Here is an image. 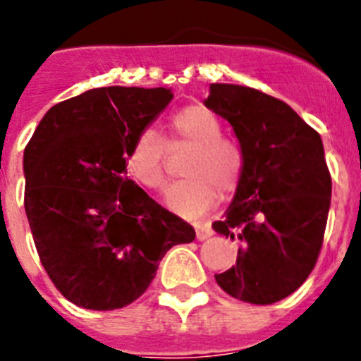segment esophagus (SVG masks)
<instances>
[{
    "instance_id": "34e87169",
    "label": "esophagus",
    "mask_w": 361,
    "mask_h": 361,
    "mask_svg": "<svg viewBox=\"0 0 361 361\" xmlns=\"http://www.w3.org/2000/svg\"><path fill=\"white\" fill-rule=\"evenodd\" d=\"M214 235V230L210 226H204V224H197L196 226V237L197 240H207L208 237Z\"/></svg>"
}]
</instances>
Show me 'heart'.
I'll return each mask as SVG.
<instances>
[{
	"label": "heart",
	"mask_w": 361,
	"mask_h": 361,
	"mask_svg": "<svg viewBox=\"0 0 361 361\" xmlns=\"http://www.w3.org/2000/svg\"><path fill=\"white\" fill-rule=\"evenodd\" d=\"M173 140L190 146L183 164L187 178L165 192V203L181 217H200L222 196L238 187L244 173V151L235 139L222 135V124L201 104L181 109L169 119ZM126 169L137 183L149 190L165 185V144L151 128L135 135L128 146Z\"/></svg>",
	"instance_id": "1"
}]
</instances>
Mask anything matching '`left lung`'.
<instances>
[{"label": "left lung", "mask_w": 361, "mask_h": 361, "mask_svg": "<svg viewBox=\"0 0 361 361\" xmlns=\"http://www.w3.org/2000/svg\"><path fill=\"white\" fill-rule=\"evenodd\" d=\"M204 104L233 126L244 151L233 203L212 224L240 244L237 264L215 281L231 298L272 305L301 287L321 255L331 203L321 135L251 87L212 83Z\"/></svg>", "instance_id": "obj_1"}]
</instances>
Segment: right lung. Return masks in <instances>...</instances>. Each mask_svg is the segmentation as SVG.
<instances>
[{
    "instance_id": "1",
    "label": "right lung",
    "mask_w": 361,
    "mask_h": 361,
    "mask_svg": "<svg viewBox=\"0 0 361 361\" xmlns=\"http://www.w3.org/2000/svg\"><path fill=\"white\" fill-rule=\"evenodd\" d=\"M171 89L101 87L48 110L25 149V210L40 264L60 294L97 312L123 308L194 228L126 176L128 146Z\"/></svg>"
}]
</instances>
